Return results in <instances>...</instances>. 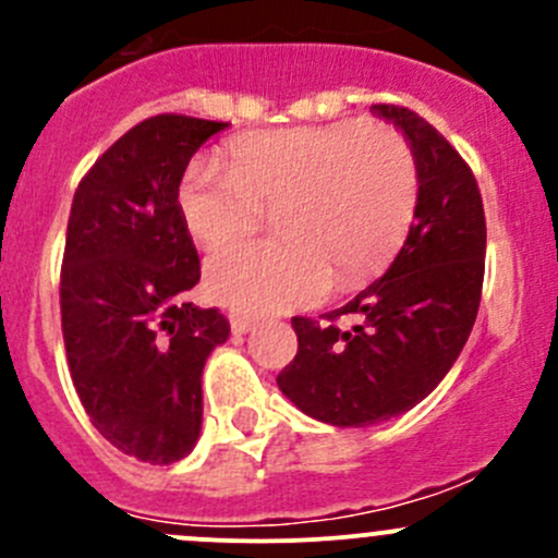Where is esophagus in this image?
Listing matches in <instances>:
<instances>
[{
    "label": "esophagus",
    "instance_id": "obj_1",
    "mask_svg": "<svg viewBox=\"0 0 558 558\" xmlns=\"http://www.w3.org/2000/svg\"><path fill=\"white\" fill-rule=\"evenodd\" d=\"M229 324H232L234 335H245V331H251L256 326V320L247 318V315H229Z\"/></svg>",
    "mask_w": 558,
    "mask_h": 558
}]
</instances>
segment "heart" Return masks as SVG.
<instances>
[{
	"instance_id": "b5f03b06",
	"label": "heart",
	"mask_w": 558,
	"mask_h": 558,
	"mask_svg": "<svg viewBox=\"0 0 558 558\" xmlns=\"http://www.w3.org/2000/svg\"><path fill=\"white\" fill-rule=\"evenodd\" d=\"M418 199L408 140L384 123L269 129L229 145V167L194 161L178 185L191 238L205 247L253 232L264 207L280 240H245L205 264L207 294L234 313L305 307L378 269L402 243Z\"/></svg>"
}]
</instances>
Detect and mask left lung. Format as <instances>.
I'll return each mask as SVG.
<instances>
[{"label":"left lung","mask_w":558,"mask_h":558,"mask_svg":"<svg viewBox=\"0 0 558 558\" xmlns=\"http://www.w3.org/2000/svg\"><path fill=\"white\" fill-rule=\"evenodd\" d=\"M408 140L418 167L415 221L384 278L348 305L291 318L300 340L278 386L331 426H373L429 397L459 359L483 289L486 216L475 174L429 121L408 107L373 105ZM353 314L340 330L333 320Z\"/></svg>","instance_id":"obj_1"}]
</instances>
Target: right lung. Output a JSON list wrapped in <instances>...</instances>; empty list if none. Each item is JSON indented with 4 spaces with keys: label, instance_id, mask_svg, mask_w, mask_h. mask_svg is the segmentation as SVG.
I'll use <instances>...</instances> for the list:
<instances>
[{
    "label": "right lung",
    "instance_id": "obj_1",
    "mask_svg": "<svg viewBox=\"0 0 558 558\" xmlns=\"http://www.w3.org/2000/svg\"><path fill=\"white\" fill-rule=\"evenodd\" d=\"M227 126L148 118L99 156L72 199L61 267L72 384L99 435L148 464L194 451L202 369L229 337L218 307L189 300L199 256L178 207L191 156Z\"/></svg>",
    "mask_w": 558,
    "mask_h": 558
}]
</instances>
